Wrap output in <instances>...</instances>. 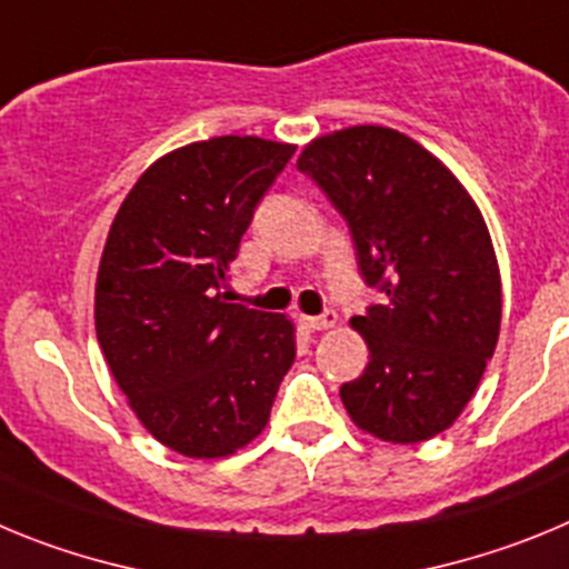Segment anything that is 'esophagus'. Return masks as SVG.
<instances>
[{
  "mask_svg": "<svg viewBox=\"0 0 569 569\" xmlns=\"http://www.w3.org/2000/svg\"><path fill=\"white\" fill-rule=\"evenodd\" d=\"M300 326L309 331H326L337 326V311H322V315H300Z\"/></svg>",
  "mask_w": 569,
  "mask_h": 569,
  "instance_id": "1",
  "label": "esophagus"
}]
</instances>
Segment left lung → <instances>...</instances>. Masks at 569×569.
<instances>
[{"label": "left lung", "mask_w": 569, "mask_h": 569, "mask_svg": "<svg viewBox=\"0 0 569 569\" xmlns=\"http://www.w3.org/2000/svg\"><path fill=\"white\" fill-rule=\"evenodd\" d=\"M297 170L342 214L362 280L380 291L351 317L368 366L340 388L348 417L386 442L437 437L499 340L501 280L482 212L439 158L391 127L315 138Z\"/></svg>", "instance_id": "1"}]
</instances>
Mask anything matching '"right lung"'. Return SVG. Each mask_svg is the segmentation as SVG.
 <instances>
[{
    "label": "right lung",
    "instance_id": "1",
    "mask_svg": "<svg viewBox=\"0 0 569 569\" xmlns=\"http://www.w3.org/2000/svg\"><path fill=\"white\" fill-rule=\"evenodd\" d=\"M295 147L221 136L158 158L121 203L96 278V335L147 431L221 459L269 422L295 362L283 315L227 303L221 286Z\"/></svg>",
    "mask_w": 569,
    "mask_h": 569
}]
</instances>
